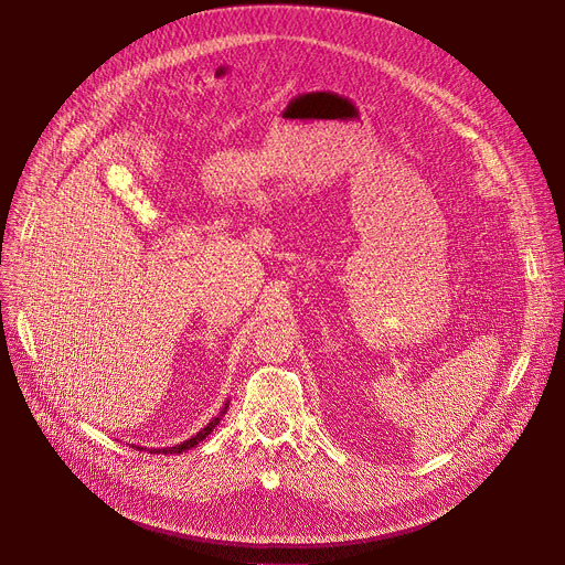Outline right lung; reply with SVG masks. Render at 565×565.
Returning a JSON list of instances; mask_svg holds the SVG:
<instances>
[{
	"label": "right lung",
	"mask_w": 565,
	"mask_h": 565,
	"mask_svg": "<svg viewBox=\"0 0 565 565\" xmlns=\"http://www.w3.org/2000/svg\"><path fill=\"white\" fill-rule=\"evenodd\" d=\"M226 409H228V401L224 403V407L220 409V414L217 417H213L211 419V424L207 426H203L196 435H192L190 439H185V441H181V444H175V447H164V449H148V454H164V456H169V454H183V451H190V449H194L199 441H203L207 435H211L213 430H215V426L220 424V419L224 417L226 414ZM132 449H139V451H146V447H137V444H132Z\"/></svg>",
	"instance_id": "right-lung-1"
}]
</instances>
